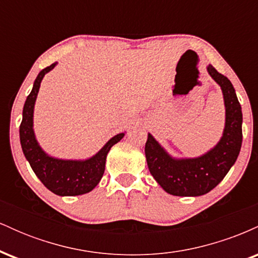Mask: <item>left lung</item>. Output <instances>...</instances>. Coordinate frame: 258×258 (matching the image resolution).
Returning <instances> with one entry per match:
<instances>
[{
  "label": "left lung",
  "mask_w": 258,
  "mask_h": 258,
  "mask_svg": "<svg viewBox=\"0 0 258 258\" xmlns=\"http://www.w3.org/2000/svg\"><path fill=\"white\" fill-rule=\"evenodd\" d=\"M207 73L221 86L226 106L223 135L216 146L198 158L176 159L148 133L146 158L150 173L165 191L176 197H200L209 193L235 164L242 142V112L232 82L212 65Z\"/></svg>",
  "instance_id": "obj_1"
}]
</instances>
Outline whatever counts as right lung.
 Listing matches in <instances>:
<instances>
[{
	"label": "right lung",
	"mask_w": 258,
	"mask_h": 258,
	"mask_svg": "<svg viewBox=\"0 0 258 258\" xmlns=\"http://www.w3.org/2000/svg\"><path fill=\"white\" fill-rule=\"evenodd\" d=\"M55 65L57 63H53L41 70L25 100L23 120L19 127L20 144L32 171L47 189L60 197H75L90 193L96 188L104 173L109 150L123 138L125 133L114 136L96 155L86 160L57 159L44 152L35 137L34 108L43 76L51 72Z\"/></svg>",
	"instance_id": "add662e5"
}]
</instances>
